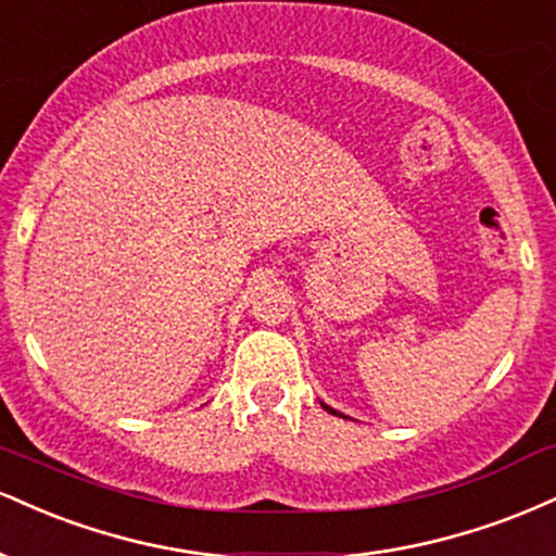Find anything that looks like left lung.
<instances>
[{
    "instance_id": "8db88e82",
    "label": "left lung",
    "mask_w": 556,
    "mask_h": 556,
    "mask_svg": "<svg viewBox=\"0 0 556 556\" xmlns=\"http://www.w3.org/2000/svg\"><path fill=\"white\" fill-rule=\"evenodd\" d=\"M319 403H323V401H319ZM323 408H325V410H328V414H332V416H341V419H349V416H343V414H341V410L330 408V406H328V403H323Z\"/></svg>"
}]
</instances>
